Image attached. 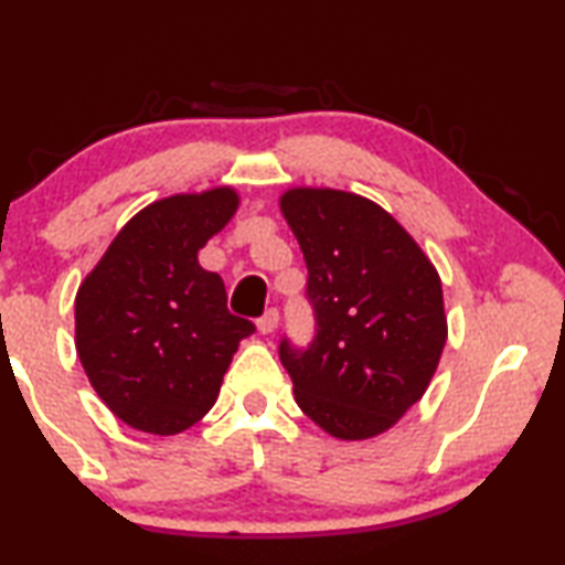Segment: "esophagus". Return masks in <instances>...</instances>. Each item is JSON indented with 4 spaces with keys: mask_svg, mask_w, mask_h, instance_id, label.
Wrapping results in <instances>:
<instances>
[{
    "mask_svg": "<svg viewBox=\"0 0 565 565\" xmlns=\"http://www.w3.org/2000/svg\"><path fill=\"white\" fill-rule=\"evenodd\" d=\"M277 323H280V313H277V308H269V311H265V316L257 321L259 334H273V331L277 329Z\"/></svg>",
    "mask_w": 565,
    "mask_h": 565,
    "instance_id": "esophagus-1",
    "label": "esophagus"
}]
</instances>
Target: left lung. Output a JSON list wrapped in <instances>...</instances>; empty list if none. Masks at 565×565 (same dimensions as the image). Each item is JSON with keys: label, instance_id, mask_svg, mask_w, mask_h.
<instances>
[{"label": "left lung", "instance_id": "8db88e82", "mask_svg": "<svg viewBox=\"0 0 565 565\" xmlns=\"http://www.w3.org/2000/svg\"><path fill=\"white\" fill-rule=\"evenodd\" d=\"M280 211L303 252L319 327L306 352L280 344L298 406L337 439L383 435L427 393L443 358L437 267L370 198L290 188Z\"/></svg>", "mask_w": 565, "mask_h": 565}]
</instances>
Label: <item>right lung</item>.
I'll return each mask as SVG.
<instances>
[{"mask_svg": "<svg viewBox=\"0 0 565 565\" xmlns=\"http://www.w3.org/2000/svg\"><path fill=\"white\" fill-rule=\"evenodd\" d=\"M231 184L153 200L118 231L74 300V344L122 424L169 437L211 412L252 321L198 252L238 211Z\"/></svg>", "mask_w": 565, "mask_h": 565, "instance_id": "add662e5", "label": "right lung"}]
</instances>
